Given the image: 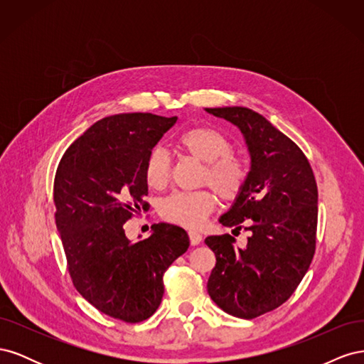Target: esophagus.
I'll use <instances>...</instances> for the list:
<instances>
[{
  "label": "esophagus",
  "mask_w": 364,
  "mask_h": 364,
  "mask_svg": "<svg viewBox=\"0 0 364 364\" xmlns=\"http://www.w3.org/2000/svg\"><path fill=\"white\" fill-rule=\"evenodd\" d=\"M190 235V243L191 246H197L202 243V235L199 232H194V230H191V232L188 234Z\"/></svg>",
  "instance_id": "obj_1"
}]
</instances>
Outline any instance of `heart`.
I'll use <instances>...</instances> for the list:
<instances>
[{
	"instance_id": "obj_1",
	"label": "heart",
	"mask_w": 364,
	"mask_h": 364,
	"mask_svg": "<svg viewBox=\"0 0 364 364\" xmlns=\"http://www.w3.org/2000/svg\"><path fill=\"white\" fill-rule=\"evenodd\" d=\"M178 144L190 156L205 165L202 183L226 200H232L246 183V170L232 158L230 141L211 127H194L183 132ZM144 178L150 188L161 190L170 181V158L162 147L153 149L144 165ZM215 197L209 191L173 193L161 202L159 214L164 220L183 228H200L214 211Z\"/></svg>"
}]
</instances>
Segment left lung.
<instances>
[{
  "mask_svg": "<svg viewBox=\"0 0 364 364\" xmlns=\"http://www.w3.org/2000/svg\"><path fill=\"white\" fill-rule=\"evenodd\" d=\"M237 126L250 168L243 190L218 218L249 230L246 247L228 234L206 237L215 253L208 293L230 316L255 318L282 305L310 267L316 247L317 185L310 162L294 142L249 107H206Z\"/></svg>",
  "mask_w": 364,
  "mask_h": 364,
  "instance_id": "8db88e82",
  "label": "left lung"
}]
</instances>
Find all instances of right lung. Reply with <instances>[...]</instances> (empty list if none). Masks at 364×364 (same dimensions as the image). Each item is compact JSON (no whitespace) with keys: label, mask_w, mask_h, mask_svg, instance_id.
<instances>
[{"label":"right lung","mask_w":364,"mask_h":364,"mask_svg":"<svg viewBox=\"0 0 364 364\" xmlns=\"http://www.w3.org/2000/svg\"><path fill=\"white\" fill-rule=\"evenodd\" d=\"M178 117L118 114L97 121L65 151L54 179L56 225L74 287L98 311L129 323L158 310L164 273L190 247L185 229L151 226L136 243L124 232L146 209L144 165Z\"/></svg>","instance_id":"1"}]
</instances>
